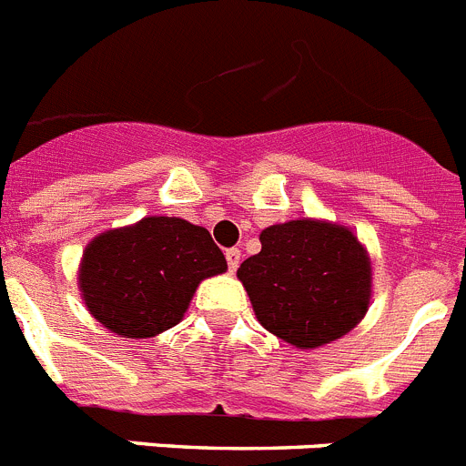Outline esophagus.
Segmentation results:
<instances>
[{
    "label": "esophagus",
    "mask_w": 466,
    "mask_h": 466,
    "mask_svg": "<svg viewBox=\"0 0 466 466\" xmlns=\"http://www.w3.org/2000/svg\"><path fill=\"white\" fill-rule=\"evenodd\" d=\"M225 259H228L229 271H237L238 262H241V250H238V248H229V250H225Z\"/></svg>",
    "instance_id": "34e87169"
}]
</instances>
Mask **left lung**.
Here are the masks:
<instances>
[{
    "label": "left lung",
    "mask_w": 466,
    "mask_h": 466,
    "mask_svg": "<svg viewBox=\"0 0 466 466\" xmlns=\"http://www.w3.org/2000/svg\"><path fill=\"white\" fill-rule=\"evenodd\" d=\"M262 250L237 276L259 325L311 350L348 334L371 297V262L353 232L325 220H290L259 234Z\"/></svg>",
    "instance_id": "obj_1"
}]
</instances>
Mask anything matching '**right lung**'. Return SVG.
<instances>
[{"label":"right lung","instance_id":"add662e5","mask_svg":"<svg viewBox=\"0 0 466 466\" xmlns=\"http://www.w3.org/2000/svg\"><path fill=\"white\" fill-rule=\"evenodd\" d=\"M228 269L208 229L183 218L150 216L87 243L78 285L106 329L146 339L178 325L197 285Z\"/></svg>","mask_w":466,"mask_h":466}]
</instances>
